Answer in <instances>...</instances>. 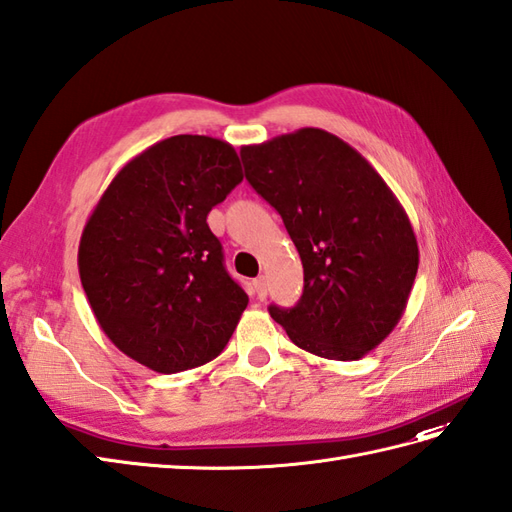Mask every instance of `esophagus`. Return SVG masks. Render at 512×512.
I'll use <instances>...</instances> for the list:
<instances>
[{"label": "esophagus", "instance_id": "34e87169", "mask_svg": "<svg viewBox=\"0 0 512 512\" xmlns=\"http://www.w3.org/2000/svg\"><path fill=\"white\" fill-rule=\"evenodd\" d=\"M253 287H255V298L257 300H264L268 296V285H266V279L264 277H257L253 281Z\"/></svg>", "mask_w": 512, "mask_h": 512}]
</instances>
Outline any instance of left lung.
I'll list each match as a JSON object with an SVG mask.
<instances>
[{
  "mask_svg": "<svg viewBox=\"0 0 512 512\" xmlns=\"http://www.w3.org/2000/svg\"><path fill=\"white\" fill-rule=\"evenodd\" d=\"M246 179L277 209L303 261L292 309L270 305L311 355L357 361L396 329L415 283L419 248L396 194L348 142L303 127L240 149Z\"/></svg>",
  "mask_w": 512,
  "mask_h": 512,
  "instance_id": "obj_1",
  "label": "left lung"
}]
</instances>
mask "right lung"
<instances>
[{
  "instance_id": "right-lung-1",
  "label": "right lung",
  "mask_w": 512,
  "mask_h": 512,
  "mask_svg": "<svg viewBox=\"0 0 512 512\" xmlns=\"http://www.w3.org/2000/svg\"><path fill=\"white\" fill-rule=\"evenodd\" d=\"M242 179L229 142L173 136L129 160L86 220L77 266L90 309L110 342L153 372L216 359L248 305L207 227Z\"/></svg>"
}]
</instances>
